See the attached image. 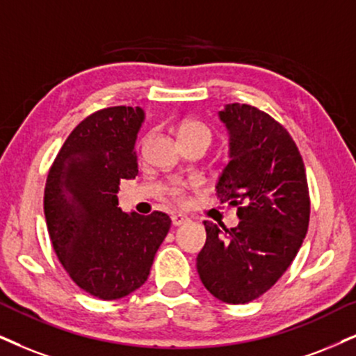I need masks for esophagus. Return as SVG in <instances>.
<instances>
[{
  "instance_id": "1",
  "label": "esophagus",
  "mask_w": 356,
  "mask_h": 356,
  "mask_svg": "<svg viewBox=\"0 0 356 356\" xmlns=\"http://www.w3.org/2000/svg\"><path fill=\"white\" fill-rule=\"evenodd\" d=\"M171 221H173V225L175 226H181V225H186L188 221H190V218L188 216H185V214H173V216H171Z\"/></svg>"
}]
</instances>
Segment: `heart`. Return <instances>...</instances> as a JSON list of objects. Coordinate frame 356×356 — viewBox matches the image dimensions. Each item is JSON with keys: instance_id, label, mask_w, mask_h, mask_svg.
<instances>
[{"instance_id": "b5f03b06", "label": "heart", "mask_w": 356, "mask_h": 356, "mask_svg": "<svg viewBox=\"0 0 356 356\" xmlns=\"http://www.w3.org/2000/svg\"><path fill=\"white\" fill-rule=\"evenodd\" d=\"M178 138L181 143H203L209 147L213 142V131L209 130L208 125L201 124L198 120H188L178 127ZM170 195L178 203H185L188 188L185 185H175L170 190Z\"/></svg>"}]
</instances>
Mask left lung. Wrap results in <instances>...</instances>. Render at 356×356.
Returning <instances> with one entry per match:
<instances>
[{"label": "left lung", "mask_w": 356, "mask_h": 356, "mask_svg": "<svg viewBox=\"0 0 356 356\" xmlns=\"http://www.w3.org/2000/svg\"><path fill=\"white\" fill-rule=\"evenodd\" d=\"M219 118L229 131V163L216 195L238 208L239 225L227 229L204 221L196 267L216 299L248 304L269 291L299 252L309 229V185L299 148L269 113L229 104Z\"/></svg>", "instance_id": "1"}]
</instances>
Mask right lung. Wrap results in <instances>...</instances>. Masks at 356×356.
Wrapping results in <instances>:
<instances>
[{
	"label": "right lung",
	"mask_w": 356,
	"mask_h": 356,
	"mask_svg": "<svg viewBox=\"0 0 356 356\" xmlns=\"http://www.w3.org/2000/svg\"><path fill=\"white\" fill-rule=\"evenodd\" d=\"M140 107H108L79 124L57 153L44 190V214L60 264L82 291L102 300L145 284L168 234V214L118 208L120 179L138 173Z\"/></svg>",
	"instance_id": "obj_1"
}]
</instances>
